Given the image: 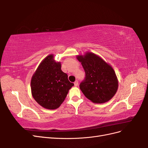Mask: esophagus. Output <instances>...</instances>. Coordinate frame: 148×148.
<instances>
[{
	"mask_svg": "<svg viewBox=\"0 0 148 148\" xmlns=\"http://www.w3.org/2000/svg\"><path fill=\"white\" fill-rule=\"evenodd\" d=\"M78 82L77 81V80H76V81H75V83H74L75 86H78Z\"/></svg>",
	"mask_w": 148,
	"mask_h": 148,
	"instance_id": "1",
	"label": "esophagus"
}]
</instances>
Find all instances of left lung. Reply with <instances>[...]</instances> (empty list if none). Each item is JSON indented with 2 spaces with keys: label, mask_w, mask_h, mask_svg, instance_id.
I'll list each match as a JSON object with an SVG mask.
<instances>
[{
  "label": "left lung",
  "mask_w": 148,
  "mask_h": 148,
  "mask_svg": "<svg viewBox=\"0 0 148 148\" xmlns=\"http://www.w3.org/2000/svg\"><path fill=\"white\" fill-rule=\"evenodd\" d=\"M86 73L79 88L89 100L96 104L110 101L117 91L119 81L115 71L101 57L91 52L77 55Z\"/></svg>",
  "instance_id": "left-lung-1"
}]
</instances>
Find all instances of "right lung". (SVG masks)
I'll return each mask as SVG.
<instances>
[{"label": "right lung", "instance_id": "obj_1", "mask_svg": "<svg viewBox=\"0 0 148 148\" xmlns=\"http://www.w3.org/2000/svg\"><path fill=\"white\" fill-rule=\"evenodd\" d=\"M73 85L62 71L61 62H56L53 54H50L41 61L33 75L31 90L38 104L53 110L60 106Z\"/></svg>", "mask_w": 148, "mask_h": 148}]
</instances>
